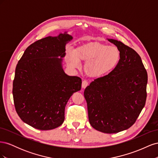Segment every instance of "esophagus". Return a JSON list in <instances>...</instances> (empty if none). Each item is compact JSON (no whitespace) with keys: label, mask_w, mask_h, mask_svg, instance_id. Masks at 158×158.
Instances as JSON below:
<instances>
[{"label":"esophagus","mask_w":158,"mask_h":158,"mask_svg":"<svg viewBox=\"0 0 158 158\" xmlns=\"http://www.w3.org/2000/svg\"><path fill=\"white\" fill-rule=\"evenodd\" d=\"M82 88H86L88 85V82H87L86 80H83L82 81Z\"/></svg>","instance_id":"34e87169"}]
</instances>
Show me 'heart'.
Instances as JSON below:
<instances>
[{
    "label": "heart",
    "instance_id": "b5f03b06",
    "mask_svg": "<svg viewBox=\"0 0 158 158\" xmlns=\"http://www.w3.org/2000/svg\"><path fill=\"white\" fill-rule=\"evenodd\" d=\"M121 59L117 47L101 42H89L81 45L75 51H70L66 59L69 66L78 69L80 60L86 62L85 74L90 78H100L116 67Z\"/></svg>",
    "mask_w": 158,
    "mask_h": 158
}]
</instances>
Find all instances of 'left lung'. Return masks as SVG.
I'll list each match as a JSON object with an SVG mask.
<instances>
[{
  "label": "left lung",
  "mask_w": 158,
  "mask_h": 158,
  "mask_svg": "<svg viewBox=\"0 0 158 158\" xmlns=\"http://www.w3.org/2000/svg\"><path fill=\"white\" fill-rule=\"evenodd\" d=\"M121 52L111 73L95 79L84 90L89 122L107 134L127 130L136 122L147 97L148 74L140 55L121 41L109 39Z\"/></svg>",
  "instance_id": "left-lung-1"
}]
</instances>
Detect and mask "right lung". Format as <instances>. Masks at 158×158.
<instances>
[{
  "label": "right lung",
  "instance_id": "obj_1",
  "mask_svg": "<svg viewBox=\"0 0 158 158\" xmlns=\"http://www.w3.org/2000/svg\"><path fill=\"white\" fill-rule=\"evenodd\" d=\"M66 33L47 37L31 44L19 60L13 81L14 103L18 116L31 127L54 129L64 120L69 98L81 89L82 80L66 75L62 68Z\"/></svg>",
  "mask_w": 158,
  "mask_h": 158
}]
</instances>
